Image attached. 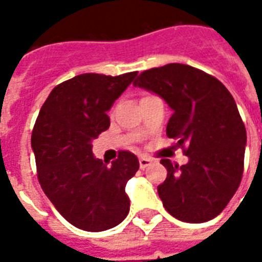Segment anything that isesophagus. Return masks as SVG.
Masks as SVG:
<instances>
[{
	"label": "esophagus",
	"mask_w": 262,
	"mask_h": 262,
	"mask_svg": "<svg viewBox=\"0 0 262 262\" xmlns=\"http://www.w3.org/2000/svg\"><path fill=\"white\" fill-rule=\"evenodd\" d=\"M152 160L149 159V158H147V156H140L139 158V163H140V167L141 168H145L148 166V164L151 163Z\"/></svg>",
	"instance_id": "1"
}]
</instances>
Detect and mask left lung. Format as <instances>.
Instances as JSON below:
<instances>
[{
	"mask_svg": "<svg viewBox=\"0 0 262 262\" xmlns=\"http://www.w3.org/2000/svg\"><path fill=\"white\" fill-rule=\"evenodd\" d=\"M135 87L155 92L172 115L166 135L189 158L162 159L167 178L158 186L166 211L186 223L213 219L230 203L244 174L246 129L230 91L213 76L185 63L140 73Z\"/></svg>",
	"mask_w": 262,
	"mask_h": 262,
	"instance_id": "obj_1",
	"label": "left lung"
}]
</instances>
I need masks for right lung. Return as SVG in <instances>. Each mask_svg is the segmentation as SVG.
Instances as JSON below:
<instances>
[{
    "mask_svg": "<svg viewBox=\"0 0 262 262\" xmlns=\"http://www.w3.org/2000/svg\"><path fill=\"white\" fill-rule=\"evenodd\" d=\"M137 72L119 76L84 73L58 84L43 103L31 145L38 179L55 209L75 227L98 232L118 226L129 213L127 181L139 159L119 151L107 166L92 155V141L110 126L107 111Z\"/></svg>",
    "mask_w": 262,
    "mask_h": 262,
    "instance_id": "obj_1",
    "label": "right lung"
}]
</instances>
